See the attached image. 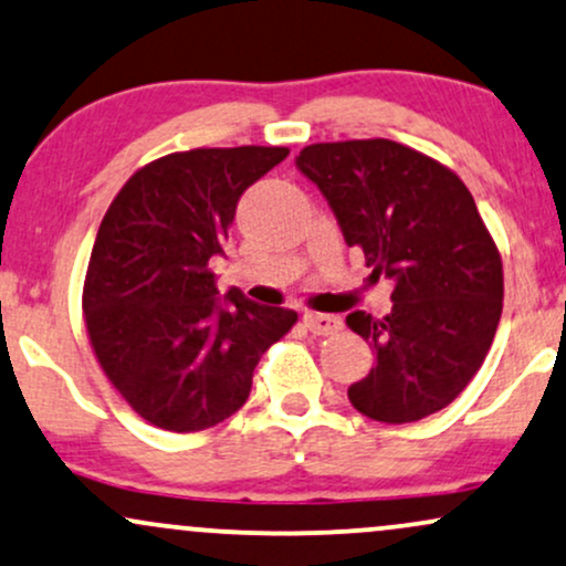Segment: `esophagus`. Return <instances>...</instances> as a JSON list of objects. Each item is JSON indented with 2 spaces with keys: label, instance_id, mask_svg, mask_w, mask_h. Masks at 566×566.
Segmentation results:
<instances>
[{
  "label": "esophagus",
  "instance_id": "34e87169",
  "mask_svg": "<svg viewBox=\"0 0 566 566\" xmlns=\"http://www.w3.org/2000/svg\"><path fill=\"white\" fill-rule=\"evenodd\" d=\"M304 325L315 336H331L342 331V321L336 315H323V312H304Z\"/></svg>",
  "mask_w": 566,
  "mask_h": 566
}]
</instances>
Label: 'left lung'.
Returning <instances> with one entry per match:
<instances>
[{
    "mask_svg": "<svg viewBox=\"0 0 566 566\" xmlns=\"http://www.w3.org/2000/svg\"><path fill=\"white\" fill-rule=\"evenodd\" d=\"M349 245L395 281L391 312L347 315L376 355L349 402L384 423L421 421L467 389L503 312V264L455 171L391 139L307 145L296 156Z\"/></svg>",
    "mask_w": 566,
    "mask_h": 566,
    "instance_id": "8db88e82",
    "label": "left lung"
}]
</instances>
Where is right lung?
Instances as JSON below:
<instances>
[{
  "label": "right lung",
  "instance_id": "1",
  "mask_svg": "<svg viewBox=\"0 0 566 566\" xmlns=\"http://www.w3.org/2000/svg\"><path fill=\"white\" fill-rule=\"evenodd\" d=\"M289 148H196L145 164L99 222L84 281V323L99 368L139 418L203 431L249 400L256 363L296 312L230 289L217 302L209 262L243 190Z\"/></svg>",
  "mask_w": 566,
  "mask_h": 566
}]
</instances>
